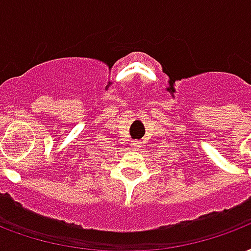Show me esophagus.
Masks as SVG:
<instances>
[{"mask_svg": "<svg viewBox=\"0 0 251 251\" xmlns=\"http://www.w3.org/2000/svg\"><path fill=\"white\" fill-rule=\"evenodd\" d=\"M138 146H140V145H138V142H133V148H134V149H137Z\"/></svg>", "mask_w": 251, "mask_h": 251, "instance_id": "1", "label": "esophagus"}]
</instances>
